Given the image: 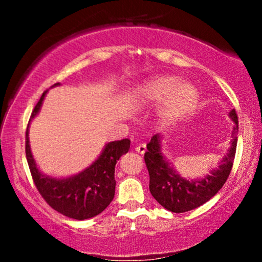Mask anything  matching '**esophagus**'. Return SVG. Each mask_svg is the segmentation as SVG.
Masks as SVG:
<instances>
[{
	"label": "esophagus",
	"mask_w": 262,
	"mask_h": 262,
	"mask_svg": "<svg viewBox=\"0 0 262 262\" xmlns=\"http://www.w3.org/2000/svg\"><path fill=\"white\" fill-rule=\"evenodd\" d=\"M135 151L138 152V154H144V152L146 151V145L145 144H139V145L135 146Z\"/></svg>",
	"instance_id": "obj_1"
}]
</instances>
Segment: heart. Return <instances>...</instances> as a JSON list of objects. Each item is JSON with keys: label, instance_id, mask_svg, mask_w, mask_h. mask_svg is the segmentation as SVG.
Instances as JSON below:
<instances>
[{"label": "heart", "instance_id": "heart-1", "mask_svg": "<svg viewBox=\"0 0 262 262\" xmlns=\"http://www.w3.org/2000/svg\"><path fill=\"white\" fill-rule=\"evenodd\" d=\"M143 103H159V117L165 124H172L187 117L198 103L200 93L193 83L180 81L172 75H161L144 82L138 91Z\"/></svg>", "mask_w": 262, "mask_h": 262}]
</instances>
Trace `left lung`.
I'll return each mask as SVG.
<instances>
[{
  "instance_id": "8db88e82",
  "label": "left lung",
  "mask_w": 262,
  "mask_h": 262,
  "mask_svg": "<svg viewBox=\"0 0 262 262\" xmlns=\"http://www.w3.org/2000/svg\"><path fill=\"white\" fill-rule=\"evenodd\" d=\"M229 117L235 124L230 148L223 156V160L219 162L218 167L202 179L186 180L180 176L162 154L160 134H155L151 138L146 145L148 150L144 155V160L150 176V192L164 208L173 213L188 212L208 202L223 187L233 167L237 143V116L235 110L230 111Z\"/></svg>"
}]
</instances>
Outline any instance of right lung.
<instances>
[{
  "label": "right lung",
  "mask_w": 262,
  "mask_h": 262,
  "mask_svg": "<svg viewBox=\"0 0 262 262\" xmlns=\"http://www.w3.org/2000/svg\"><path fill=\"white\" fill-rule=\"evenodd\" d=\"M59 85L60 83H55L54 86ZM47 92L41 95L37 106L33 110L26 132V156L33 181L41 197L56 212L79 221L96 217L112 202L116 189L114 169L119 158L128 152L130 140L123 139L107 143L100 156L89 167L76 175L61 179L44 175L38 169L33 158L28 134L29 124L40 111Z\"/></svg>",
  "instance_id": "add662e5"
}]
</instances>
